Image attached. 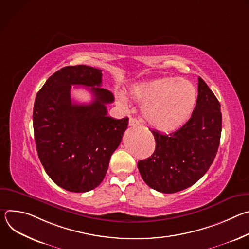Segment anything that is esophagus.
I'll use <instances>...</instances> for the list:
<instances>
[{
    "instance_id": "34e87169",
    "label": "esophagus",
    "mask_w": 249,
    "mask_h": 249,
    "mask_svg": "<svg viewBox=\"0 0 249 249\" xmlns=\"http://www.w3.org/2000/svg\"><path fill=\"white\" fill-rule=\"evenodd\" d=\"M140 125V122L138 119L136 118H130L129 119V126L130 127H136V126H139Z\"/></svg>"
}]
</instances>
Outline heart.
Listing matches in <instances>:
<instances>
[{"instance_id":"b5f03b06","label":"heart","mask_w":249,"mask_h":249,"mask_svg":"<svg viewBox=\"0 0 249 249\" xmlns=\"http://www.w3.org/2000/svg\"><path fill=\"white\" fill-rule=\"evenodd\" d=\"M132 97L144 102L142 111L146 120L160 130H172L185 123L192 114L197 101L194 85L182 79L160 78L132 87ZM120 106L127 105L124 95L118 94Z\"/></svg>"}]
</instances>
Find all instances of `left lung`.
<instances>
[{
    "label": "left lung",
    "instance_id": "1",
    "mask_svg": "<svg viewBox=\"0 0 249 249\" xmlns=\"http://www.w3.org/2000/svg\"><path fill=\"white\" fill-rule=\"evenodd\" d=\"M156 141L152 157L139 160L142 178L161 193H175L196 183L217 155L221 133V104L202 78L190 119L168 135L150 130Z\"/></svg>",
    "mask_w": 249,
    "mask_h": 249
}]
</instances>
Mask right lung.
Instances as JSON below:
<instances>
[{
  "instance_id": "obj_1",
  "label": "right lung",
  "mask_w": 249,
  "mask_h": 249,
  "mask_svg": "<svg viewBox=\"0 0 249 249\" xmlns=\"http://www.w3.org/2000/svg\"><path fill=\"white\" fill-rule=\"evenodd\" d=\"M101 82V70L68 66L53 74L35 98L32 119L39 160L50 178L67 191L88 192L102 182L128 127V117L107 116L106 104L114 96L100 88ZM72 84L90 87L94 101L73 103Z\"/></svg>"
}]
</instances>
